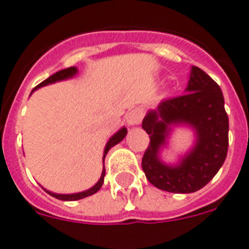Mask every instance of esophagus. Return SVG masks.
I'll return each instance as SVG.
<instances>
[{"label":"esophagus","mask_w":249,"mask_h":249,"mask_svg":"<svg viewBox=\"0 0 249 249\" xmlns=\"http://www.w3.org/2000/svg\"><path fill=\"white\" fill-rule=\"evenodd\" d=\"M124 118H126V122L128 126H136L142 119V112L140 109H132V110L127 113Z\"/></svg>","instance_id":"1"}]
</instances>
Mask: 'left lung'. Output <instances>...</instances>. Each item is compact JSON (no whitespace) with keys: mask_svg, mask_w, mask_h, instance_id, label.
I'll use <instances>...</instances> for the list:
<instances>
[{"mask_svg":"<svg viewBox=\"0 0 249 249\" xmlns=\"http://www.w3.org/2000/svg\"><path fill=\"white\" fill-rule=\"evenodd\" d=\"M185 91L163 100L142 119V128L150 137L141 162L145 176L156 188L178 194L206 186L225 162L229 146V118L220 86L202 69L192 67ZM178 124L192 126L197 140L178 165L170 166L160 160L159 153Z\"/></svg>","mask_w":249,"mask_h":249,"instance_id":"8db88e82","label":"left lung"}]
</instances>
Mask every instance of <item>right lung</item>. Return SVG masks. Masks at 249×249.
I'll return each instance as SVG.
<instances>
[{
    "label": "right lung",
    "instance_id": "right-lung-1",
    "mask_svg": "<svg viewBox=\"0 0 249 249\" xmlns=\"http://www.w3.org/2000/svg\"><path fill=\"white\" fill-rule=\"evenodd\" d=\"M77 68L75 67H71V68H67V69H63V71H56L55 74H53L51 77H49L47 79H45L43 82H41L37 87H35L33 89V91L37 90V89H39V87L42 86H46V85H50V83H55L57 82V81H63V79H68V78H71L73 75L77 74ZM32 91V92H33ZM127 135V128L126 127H122L121 130L117 132V134L113 135L110 139H109L108 144H107V146H105L104 149V156H103V162H104L105 157H107V154H108L109 149L113 148L114 145H117L118 142H121V141L124 139V136ZM104 176H105V167H103V172H101V176L100 178H99V181H97L96 184L93 185L92 188H90L89 190H85V192H81V193H75V194H56V193H51L49 192V190H46V192L49 193L50 196H53V198H56V199H60V200H78V199H82V198H86V196H92V194H95L96 192H99L101 188V185H103V182H104Z\"/></svg>",
    "mask_w": 249,
    "mask_h": 249
}]
</instances>
